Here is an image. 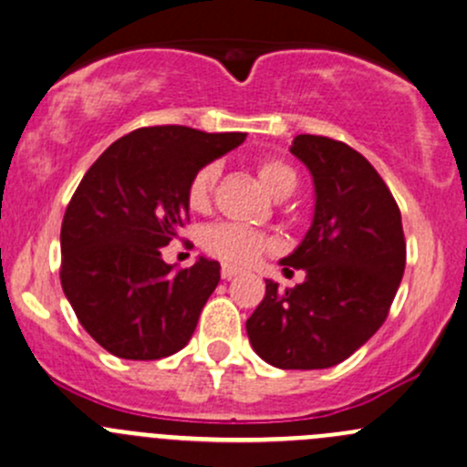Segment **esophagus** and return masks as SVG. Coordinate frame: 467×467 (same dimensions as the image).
I'll use <instances>...</instances> for the list:
<instances>
[{"instance_id":"obj_1","label":"esophagus","mask_w":467,"mask_h":467,"mask_svg":"<svg viewBox=\"0 0 467 467\" xmlns=\"http://www.w3.org/2000/svg\"><path fill=\"white\" fill-rule=\"evenodd\" d=\"M239 273H242V271H239V268H234V266H223V268H221V277H223V279L237 277Z\"/></svg>"}]
</instances>
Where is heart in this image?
<instances>
[{
	"instance_id": "obj_1",
	"label": "heart",
	"mask_w": 467,
	"mask_h": 467,
	"mask_svg": "<svg viewBox=\"0 0 467 467\" xmlns=\"http://www.w3.org/2000/svg\"><path fill=\"white\" fill-rule=\"evenodd\" d=\"M219 174L221 165L208 163L192 176V181L188 185V205L194 213H205L213 205ZM257 174L262 179L264 188L273 196H277V199H286L297 185L296 170L277 159L262 161L257 168ZM203 248L210 254H214V257H219L221 262L244 266V264H253L254 259L262 257L264 250L271 248V242H268L266 234L250 228V225L217 223L210 225L203 233Z\"/></svg>"
}]
</instances>
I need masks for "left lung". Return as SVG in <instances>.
Listing matches in <instances>:
<instances>
[{
    "label": "left lung",
    "mask_w": 467,
    "mask_h": 467,
    "mask_svg": "<svg viewBox=\"0 0 467 467\" xmlns=\"http://www.w3.org/2000/svg\"><path fill=\"white\" fill-rule=\"evenodd\" d=\"M291 154L311 171V228L284 271L302 284L266 296L246 322L254 353L279 369H327L347 360L387 320L405 273L400 210L374 165L340 140L299 134Z\"/></svg>",
    "instance_id": "left-lung-1"
}]
</instances>
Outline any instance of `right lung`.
<instances>
[{
  "label": "right lung",
  "mask_w": 467,
  "mask_h": 467,
  "mask_svg": "<svg viewBox=\"0 0 467 467\" xmlns=\"http://www.w3.org/2000/svg\"><path fill=\"white\" fill-rule=\"evenodd\" d=\"M244 140L242 131L143 127L107 147L82 176L62 219L60 282L102 349L159 360L188 345L221 266L199 257L171 273L161 248L188 219L192 176Z\"/></svg>",
  "instance_id": "right-lung-1"
}]
</instances>
